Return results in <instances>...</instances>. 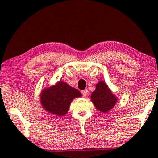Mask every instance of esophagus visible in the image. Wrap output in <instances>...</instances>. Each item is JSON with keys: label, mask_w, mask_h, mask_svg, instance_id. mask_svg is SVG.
<instances>
[{"label": "esophagus", "mask_w": 158, "mask_h": 158, "mask_svg": "<svg viewBox=\"0 0 158 158\" xmlns=\"http://www.w3.org/2000/svg\"><path fill=\"white\" fill-rule=\"evenodd\" d=\"M82 94H83V97H86L87 94H88V90L87 89H85L83 90V91H82Z\"/></svg>", "instance_id": "34e87169"}]
</instances>
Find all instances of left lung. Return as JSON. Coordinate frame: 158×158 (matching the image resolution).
<instances>
[{
  "mask_svg": "<svg viewBox=\"0 0 158 158\" xmlns=\"http://www.w3.org/2000/svg\"><path fill=\"white\" fill-rule=\"evenodd\" d=\"M91 100L99 111L106 112L111 110L115 104L117 99L104 82H99L96 90L91 94Z\"/></svg>",
  "mask_w": 158,
  "mask_h": 158,
  "instance_id": "left-lung-1",
  "label": "left lung"
}]
</instances>
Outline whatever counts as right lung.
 Instances as JSON below:
<instances>
[{
  "label": "right lung",
  "instance_id": "add662e5",
  "mask_svg": "<svg viewBox=\"0 0 158 158\" xmlns=\"http://www.w3.org/2000/svg\"><path fill=\"white\" fill-rule=\"evenodd\" d=\"M81 96L78 90L64 82H59L51 89L43 91L40 99L46 111L61 116L68 111L73 99Z\"/></svg>",
  "mask_w": 158,
  "mask_h": 158
}]
</instances>
